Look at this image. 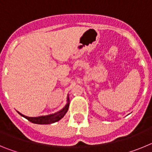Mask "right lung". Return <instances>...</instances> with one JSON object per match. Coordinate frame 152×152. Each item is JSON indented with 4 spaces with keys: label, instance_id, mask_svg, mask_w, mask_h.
<instances>
[{
    "label": "right lung",
    "instance_id": "right-lung-1",
    "mask_svg": "<svg viewBox=\"0 0 152 152\" xmlns=\"http://www.w3.org/2000/svg\"><path fill=\"white\" fill-rule=\"evenodd\" d=\"M67 104L64 106V107L63 109H61V110L58 111V112L54 114H51V115H48V116H38V117H29V116H24L23 114H21L20 113L18 112V113L20 115H21L22 116H23L24 118H26V119H28L29 122L33 123H36V124H52V123H54L56 122L59 121L61 118L64 117V116L65 115L67 112H68V107H69V98L68 96V99H67Z\"/></svg>",
    "mask_w": 152,
    "mask_h": 152
}]
</instances>
